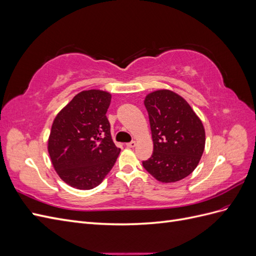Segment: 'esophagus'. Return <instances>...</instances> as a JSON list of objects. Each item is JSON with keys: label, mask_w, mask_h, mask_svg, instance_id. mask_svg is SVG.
<instances>
[{"label": "esophagus", "mask_w": 256, "mask_h": 256, "mask_svg": "<svg viewBox=\"0 0 256 256\" xmlns=\"http://www.w3.org/2000/svg\"><path fill=\"white\" fill-rule=\"evenodd\" d=\"M136 141H132V142H130V143H127V144H126V146L129 147V148H134V147H136Z\"/></svg>", "instance_id": "34e87169"}]
</instances>
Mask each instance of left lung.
Masks as SVG:
<instances>
[{"label": "left lung", "mask_w": 256, "mask_h": 256, "mask_svg": "<svg viewBox=\"0 0 256 256\" xmlns=\"http://www.w3.org/2000/svg\"><path fill=\"white\" fill-rule=\"evenodd\" d=\"M144 106L148 113L154 152L143 166L161 182H175L198 166L205 148L202 120L186 100L170 90L147 94Z\"/></svg>", "instance_id": "obj_1"}]
</instances>
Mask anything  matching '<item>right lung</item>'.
Segmentation results:
<instances>
[{
    "label": "right lung",
    "instance_id": "add662e5",
    "mask_svg": "<svg viewBox=\"0 0 256 256\" xmlns=\"http://www.w3.org/2000/svg\"><path fill=\"white\" fill-rule=\"evenodd\" d=\"M111 98L106 90H82L53 120L48 138L52 166L74 189L90 190L102 184L120 152L106 116Z\"/></svg>",
    "mask_w": 256,
    "mask_h": 256
}]
</instances>
